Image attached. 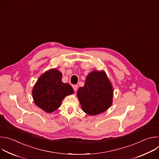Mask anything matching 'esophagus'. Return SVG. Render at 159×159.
Masks as SVG:
<instances>
[{
	"instance_id": "obj_1",
	"label": "esophagus",
	"mask_w": 159,
	"mask_h": 159,
	"mask_svg": "<svg viewBox=\"0 0 159 159\" xmlns=\"http://www.w3.org/2000/svg\"><path fill=\"white\" fill-rule=\"evenodd\" d=\"M72 87H73V89H74L75 91H77V89H78V85H73Z\"/></svg>"
}]
</instances>
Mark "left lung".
<instances>
[{
  "instance_id": "left-lung-1",
  "label": "left lung",
  "mask_w": 159,
  "mask_h": 159,
  "mask_svg": "<svg viewBox=\"0 0 159 159\" xmlns=\"http://www.w3.org/2000/svg\"><path fill=\"white\" fill-rule=\"evenodd\" d=\"M77 97L82 110L90 116L106 111L112 104L113 90L104 71H93L87 76L84 87L79 89Z\"/></svg>"
}]
</instances>
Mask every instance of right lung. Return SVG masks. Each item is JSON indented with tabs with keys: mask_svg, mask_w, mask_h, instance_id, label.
<instances>
[{
	"mask_svg": "<svg viewBox=\"0 0 159 159\" xmlns=\"http://www.w3.org/2000/svg\"><path fill=\"white\" fill-rule=\"evenodd\" d=\"M62 74L57 69L42 74L32 90L34 103L41 109L50 113L57 110L62 100L74 93L71 85L61 81Z\"/></svg>",
	"mask_w": 159,
	"mask_h": 159,
	"instance_id": "obj_1",
	"label": "right lung"
}]
</instances>
